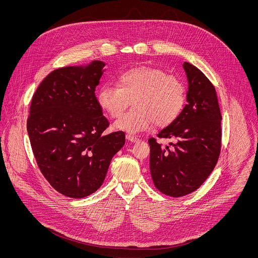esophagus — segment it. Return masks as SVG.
I'll use <instances>...</instances> for the list:
<instances>
[{
    "label": "esophagus",
    "mask_w": 258,
    "mask_h": 258,
    "mask_svg": "<svg viewBox=\"0 0 258 258\" xmlns=\"http://www.w3.org/2000/svg\"><path fill=\"white\" fill-rule=\"evenodd\" d=\"M125 138H126V140H127V141H130V142H132V143H136V142H138V141H139V138H138L137 136L132 135V134H126Z\"/></svg>",
    "instance_id": "34e87169"
}]
</instances>
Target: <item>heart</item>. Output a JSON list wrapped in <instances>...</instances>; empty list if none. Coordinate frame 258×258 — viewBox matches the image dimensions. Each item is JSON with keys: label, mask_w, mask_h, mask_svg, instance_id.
<instances>
[{"label": "heart", "mask_w": 258, "mask_h": 258, "mask_svg": "<svg viewBox=\"0 0 258 258\" xmlns=\"http://www.w3.org/2000/svg\"><path fill=\"white\" fill-rule=\"evenodd\" d=\"M117 87L103 85L97 93L100 107L111 117H118L133 101L134 108L114 123L130 134L149 130L155 122L164 126L172 122L185 105L182 82L157 67L139 66L116 78Z\"/></svg>", "instance_id": "obj_1"}]
</instances>
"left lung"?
Wrapping results in <instances>:
<instances>
[{
  "label": "left lung",
  "mask_w": 258,
  "mask_h": 258,
  "mask_svg": "<svg viewBox=\"0 0 258 258\" xmlns=\"http://www.w3.org/2000/svg\"><path fill=\"white\" fill-rule=\"evenodd\" d=\"M188 79L187 104L157 137L176 139L170 149L149 139L154 186L170 197L197 190L216 165L222 146V114L215 89L196 66L182 64Z\"/></svg>",
  "instance_id": "left-lung-1"
}]
</instances>
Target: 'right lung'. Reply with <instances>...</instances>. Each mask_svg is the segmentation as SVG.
I'll use <instances>...</instances> for the list:
<instances>
[{
    "instance_id": "add662e5",
    "label": "right lung",
    "mask_w": 258,
    "mask_h": 258,
    "mask_svg": "<svg viewBox=\"0 0 258 258\" xmlns=\"http://www.w3.org/2000/svg\"><path fill=\"white\" fill-rule=\"evenodd\" d=\"M105 63L58 68L32 96L27 133L34 158L50 185L62 195L84 198L105 179L112 157L125 143L109 126L95 95Z\"/></svg>"
}]
</instances>
